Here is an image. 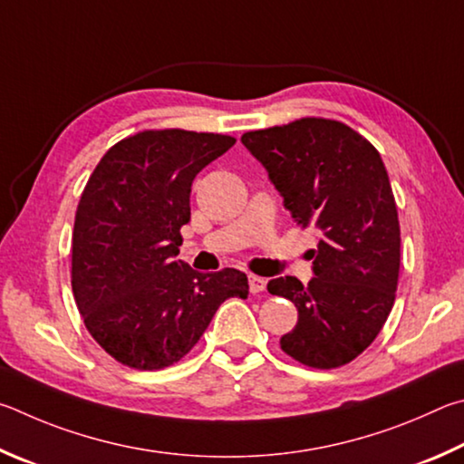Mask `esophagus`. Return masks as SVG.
Instances as JSON below:
<instances>
[{
	"label": "esophagus",
	"instance_id": "34e87169",
	"mask_svg": "<svg viewBox=\"0 0 464 464\" xmlns=\"http://www.w3.org/2000/svg\"><path fill=\"white\" fill-rule=\"evenodd\" d=\"M248 287L253 294H261L266 287V281L263 277H258V275H248Z\"/></svg>",
	"mask_w": 464,
	"mask_h": 464
}]
</instances>
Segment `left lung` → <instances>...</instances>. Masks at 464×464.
<instances>
[{
	"mask_svg": "<svg viewBox=\"0 0 464 464\" xmlns=\"http://www.w3.org/2000/svg\"><path fill=\"white\" fill-rule=\"evenodd\" d=\"M297 226L318 230L314 277L271 279L297 307L283 353L312 369L356 359L383 328L400 277V219L381 154L343 121L302 118L242 134Z\"/></svg>",
	"mask_w": 464,
	"mask_h": 464,
	"instance_id": "1",
	"label": "left lung"
}]
</instances>
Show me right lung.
Listing matches in <instances>:
<instances>
[{"label":"right lung","mask_w":464,"mask_h":464,"mask_svg":"<svg viewBox=\"0 0 464 464\" xmlns=\"http://www.w3.org/2000/svg\"><path fill=\"white\" fill-rule=\"evenodd\" d=\"M237 138L144 130L103 154L81 193L71 285L89 334L118 362L159 371L198 344L227 297H248L237 269L175 261L195 175Z\"/></svg>","instance_id":"right-lung-1"}]
</instances>
